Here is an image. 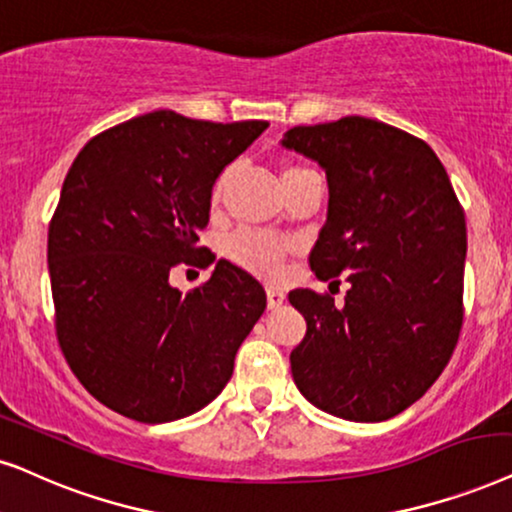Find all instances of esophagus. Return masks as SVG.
<instances>
[{
    "label": "esophagus",
    "instance_id": "1",
    "mask_svg": "<svg viewBox=\"0 0 512 512\" xmlns=\"http://www.w3.org/2000/svg\"><path fill=\"white\" fill-rule=\"evenodd\" d=\"M284 301H287V294L282 289L268 287V308H280Z\"/></svg>",
    "mask_w": 512,
    "mask_h": 512
}]
</instances>
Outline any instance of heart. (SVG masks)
I'll use <instances>...</instances> for the list:
<instances>
[{"label":"heart","instance_id":"heart-1","mask_svg":"<svg viewBox=\"0 0 512 512\" xmlns=\"http://www.w3.org/2000/svg\"><path fill=\"white\" fill-rule=\"evenodd\" d=\"M305 167H287L282 171V178H287L294 171H301ZM225 178L228 174H221L216 178L214 190H211V199L218 202L223 195ZM289 244L282 237L270 235V232H256V230H242L235 232L228 242H225V256L232 263L242 265L249 272H254L265 280H280L284 272V261H287Z\"/></svg>","mask_w":512,"mask_h":512}]
</instances>
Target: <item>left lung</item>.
I'll return each mask as SVG.
<instances>
[{
    "instance_id": "left-lung-1",
    "label": "left lung",
    "mask_w": 512,
    "mask_h": 512,
    "mask_svg": "<svg viewBox=\"0 0 512 512\" xmlns=\"http://www.w3.org/2000/svg\"><path fill=\"white\" fill-rule=\"evenodd\" d=\"M284 148L327 171L329 211L310 270L350 282L345 303L294 289L305 317L291 376L308 402L348 421H386L447 367L463 324L466 216L421 138L369 117L294 126Z\"/></svg>"
}]
</instances>
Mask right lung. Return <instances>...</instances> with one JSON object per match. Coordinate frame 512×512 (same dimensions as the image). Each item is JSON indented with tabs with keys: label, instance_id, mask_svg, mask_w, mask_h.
Listing matches in <instances>:
<instances>
[{
	"label": "right lung",
	"instance_id": "add662e5",
	"mask_svg": "<svg viewBox=\"0 0 512 512\" xmlns=\"http://www.w3.org/2000/svg\"><path fill=\"white\" fill-rule=\"evenodd\" d=\"M265 129L155 110L94 136L72 162L49 223L56 336L79 383L117 414L176 421L230 381L263 287L230 261L188 294L169 272L216 261L199 247L211 188Z\"/></svg>",
	"mask_w": 512,
	"mask_h": 512
}]
</instances>
